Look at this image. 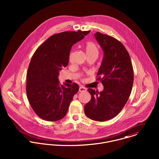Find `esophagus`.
<instances>
[{
	"label": "esophagus",
	"instance_id": "1",
	"mask_svg": "<svg viewBox=\"0 0 159 159\" xmlns=\"http://www.w3.org/2000/svg\"><path fill=\"white\" fill-rule=\"evenodd\" d=\"M79 91L80 92H85V91H86V89L85 88H84V87L80 86V89H79Z\"/></svg>",
	"mask_w": 159,
	"mask_h": 159
}]
</instances>
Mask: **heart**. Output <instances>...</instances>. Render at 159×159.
Instances as JSON below:
<instances>
[{"label":"heart","instance_id":"1","mask_svg":"<svg viewBox=\"0 0 159 159\" xmlns=\"http://www.w3.org/2000/svg\"><path fill=\"white\" fill-rule=\"evenodd\" d=\"M86 52L88 56H98L99 51L97 46L95 43L91 42H87L86 45ZM72 56H73V52H71L70 54V57H69L70 61L71 60Z\"/></svg>","mask_w":159,"mask_h":159}]
</instances>
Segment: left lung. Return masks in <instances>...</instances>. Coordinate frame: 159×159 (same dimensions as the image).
<instances>
[{"label":"left lung","mask_w":159,"mask_h":159,"mask_svg":"<svg viewBox=\"0 0 159 159\" xmlns=\"http://www.w3.org/2000/svg\"><path fill=\"white\" fill-rule=\"evenodd\" d=\"M96 40L104 51L96 81L103 86L102 92L89 88L90 102L84 113L92 120L103 122L116 116L129 100L134 83V70L130 55L123 44L111 36L97 32Z\"/></svg>","instance_id":"left-lung-1"}]
</instances>
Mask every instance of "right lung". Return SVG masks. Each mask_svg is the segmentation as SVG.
Here are the masks:
<instances>
[{"label":"right lung","mask_w":159,"mask_h":159,"mask_svg":"<svg viewBox=\"0 0 159 159\" xmlns=\"http://www.w3.org/2000/svg\"><path fill=\"white\" fill-rule=\"evenodd\" d=\"M89 32L79 30L54 34L33 54L27 72L26 93L32 108L42 119L57 121L67 113L79 86L60 84L59 71L67 66L72 46Z\"/></svg>","instance_id":"right-lung-1"}]
</instances>
